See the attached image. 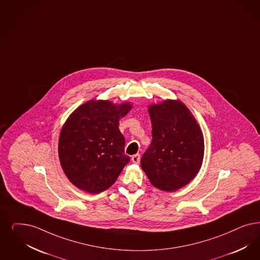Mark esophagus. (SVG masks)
Returning <instances> with one entry per match:
<instances>
[{"mask_svg":"<svg viewBox=\"0 0 260 260\" xmlns=\"http://www.w3.org/2000/svg\"><path fill=\"white\" fill-rule=\"evenodd\" d=\"M140 158H141L140 154H139V153H136V154H134V155L132 156V161L134 162V163H139V162H140Z\"/></svg>","mask_w":260,"mask_h":260,"instance_id":"esophagus-1","label":"esophagus"}]
</instances>
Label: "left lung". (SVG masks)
I'll list each match as a JSON object with an SVG mask.
<instances>
[{
	"mask_svg": "<svg viewBox=\"0 0 260 260\" xmlns=\"http://www.w3.org/2000/svg\"><path fill=\"white\" fill-rule=\"evenodd\" d=\"M152 142L141 167L156 188L172 192L196 177L205 152L197 121L181 102L167 100L149 108Z\"/></svg>",
	"mask_w": 260,
	"mask_h": 260,
	"instance_id": "8db88e82",
	"label": "left lung"
}]
</instances>
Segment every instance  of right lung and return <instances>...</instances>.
<instances>
[{"instance_id": "add662e5", "label": "right lung", "mask_w": 260, "mask_h": 260, "mask_svg": "<svg viewBox=\"0 0 260 260\" xmlns=\"http://www.w3.org/2000/svg\"><path fill=\"white\" fill-rule=\"evenodd\" d=\"M132 106L89 101L77 108L63 125L58 155L67 178L78 188L97 194L109 188L129 161L119 120Z\"/></svg>"}]
</instances>
